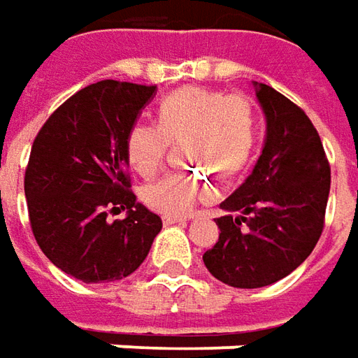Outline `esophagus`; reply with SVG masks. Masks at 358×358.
<instances>
[{
	"mask_svg": "<svg viewBox=\"0 0 358 358\" xmlns=\"http://www.w3.org/2000/svg\"><path fill=\"white\" fill-rule=\"evenodd\" d=\"M162 220H164L165 226H173V224H185L187 218L185 216H164Z\"/></svg>",
	"mask_w": 358,
	"mask_h": 358,
	"instance_id": "obj_1",
	"label": "esophagus"
}]
</instances>
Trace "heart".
Instances as JSON below:
<instances>
[{
  "mask_svg": "<svg viewBox=\"0 0 358 358\" xmlns=\"http://www.w3.org/2000/svg\"><path fill=\"white\" fill-rule=\"evenodd\" d=\"M183 144L187 164L234 177L248 165L257 142V113L243 93L204 87L177 90L157 105V124L138 120L128 128L124 150L130 165L142 177L155 175L171 144ZM216 194L204 171H177L148 183L142 201L152 210L183 216Z\"/></svg>",
  "mask_w": 358,
  "mask_h": 358,
  "instance_id": "b5f03b06",
  "label": "heart"
}]
</instances>
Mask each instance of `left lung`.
<instances>
[{"instance_id":"left-lung-1","label":"left lung","mask_w":358,"mask_h":358,"mask_svg":"<svg viewBox=\"0 0 358 358\" xmlns=\"http://www.w3.org/2000/svg\"><path fill=\"white\" fill-rule=\"evenodd\" d=\"M267 140L245 183L220 204L218 241L203 255L212 277L259 288L290 275L325 224L331 169L317 130L296 103L259 83Z\"/></svg>"}]
</instances>
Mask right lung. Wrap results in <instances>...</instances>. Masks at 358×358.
<instances>
[{
    "label": "right lung",
    "mask_w": 358,
    "mask_h": 358,
    "mask_svg": "<svg viewBox=\"0 0 358 358\" xmlns=\"http://www.w3.org/2000/svg\"><path fill=\"white\" fill-rule=\"evenodd\" d=\"M155 85L103 80L52 113L34 138L24 196L38 248L66 275L113 282L134 273L162 230V218L136 203L124 150L128 128ZM128 210L110 222L108 213Z\"/></svg>",
    "instance_id": "add662e5"
}]
</instances>
